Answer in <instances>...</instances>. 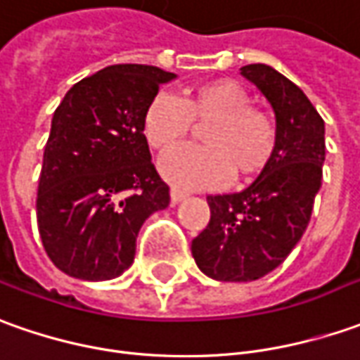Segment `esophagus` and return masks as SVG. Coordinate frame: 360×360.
<instances>
[{
    "instance_id": "1",
    "label": "esophagus",
    "mask_w": 360,
    "mask_h": 360,
    "mask_svg": "<svg viewBox=\"0 0 360 360\" xmlns=\"http://www.w3.org/2000/svg\"><path fill=\"white\" fill-rule=\"evenodd\" d=\"M186 196H188V194H186L184 190H180V188H176V186L170 188V202H172V204H178V202L184 200Z\"/></svg>"
}]
</instances>
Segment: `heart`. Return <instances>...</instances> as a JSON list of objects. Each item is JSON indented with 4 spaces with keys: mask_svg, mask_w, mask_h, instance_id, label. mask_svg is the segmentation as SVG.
I'll return each instance as SVG.
<instances>
[{
    "mask_svg": "<svg viewBox=\"0 0 360 360\" xmlns=\"http://www.w3.org/2000/svg\"><path fill=\"white\" fill-rule=\"evenodd\" d=\"M192 124L204 127L202 148H180L160 162V172L184 188H214L236 176L262 174L277 148V127L269 112L250 105V95L233 81L214 79L184 93H160L142 117V132L158 154L174 150L190 136Z\"/></svg>",
    "mask_w": 360,
    "mask_h": 360,
    "instance_id": "heart-1",
    "label": "heart"
}]
</instances>
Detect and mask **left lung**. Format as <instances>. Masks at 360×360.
Here are the masks:
<instances>
[{"label": "left lung", "mask_w": 360, "mask_h": 360, "mask_svg": "<svg viewBox=\"0 0 360 360\" xmlns=\"http://www.w3.org/2000/svg\"><path fill=\"white\" fill-rule=\"evenodd\" d=\"M242 75L274 107L277 148L245 190L208 196L210 221L192 255L218 281H253L285 262L307 230L325 160V122L297 84L262 63Z\"/></svg>", "instance_id": "obj_1"}]
</instances>
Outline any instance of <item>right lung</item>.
<instances>
[{
  "label": "right lung",
  "instance_id": "1",
  "mask_svg": "<svg viewBox=\"0 0 360 360\" xmlns=\"http://www.w3.org/2000/svg\"><path fill=\"white\" fill-rule=\"evenodd\" d=\"M174 77L150 65H110L73 84L55 110L35 208L43 248L67 276H120L134 262L144 219L170 204L142 117Z\"/></svg>",
  "mask_w": 360,
  "mask_h": 360
}]
</instances>
